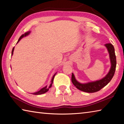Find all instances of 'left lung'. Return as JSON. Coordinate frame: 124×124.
Listing matches in <instances>:
<instances>
[{
	"instance_id": "obj_1",
	"label": "left lung",
	"mask_w": 124,
	"mask_h": 124,
	"mask_svg": "<svg viewBox=\"0 0 124 124\" xmlns=\"http://www.w3.org/2000/svg\"><path fill=\"white\" fill-rule=\"evenodd\" d=\"M107 49L109 54V57L111 63V67L106 76L104 77L103 78L97 80L93 82H90L86 84H81L79 83L75 78L74 75L72 73V81L75 87L81 91L89 92V93H93L97 91H100L105 86H106L110 82L111 80L114 76L115 68H116V56L115 54L114 47L113 45L110 43L106 44L104 45Z\"/></svg>"
}]
</instances>
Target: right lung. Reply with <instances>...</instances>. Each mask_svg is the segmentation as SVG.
<instances>
[{
    "mask_svg": "<svg viewBox=\"0 0 124 124\" xmlns=\"http://www.w3.org/2000/svg\"><path fill=\"white\" fill-rule=\"evenodd\" d=\"M30 32H28L25 33L24 34H22V35H21V37H20V38H19V39H18V41H17V43H18V42L20 41V40L23 37H26V36H27V35H28L29 34V33H30ZM14 50V47L13 48V49H12V53H11V55H12V54H13ZM56 74V73H55V74H54V75L53 77H52V80H51V84H50V85L49 86V87H47V86H45V87H44L42 88V89H41L40 90H39V91H38V92H34V93H33L32 94H33V95H41V94L44 93H45V92H46L47 91H48V90H49L50 88L51 87L52 83H53V81H54V76H55Z\"/></svg>",
    "mask_w": 124,
    "mask_h": 124,
    "instance_id": "add662e5",
    "label": "right lung"
}]
</instances>
